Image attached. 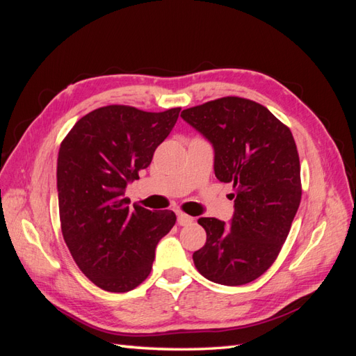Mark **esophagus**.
Here are the masks:
<instances>
[{"label":"esophagus","instance_id":"1","mask_svg":"<svg viewBox=\"0 0 356 356\" xmlns=\"http://www.w3.org/2000/svg\"><path fill=\"white\" fill-rule=\"evenodd\" d=\"M193 222H194V218L191 216H186L184 213H179L177 214V223L180 226H188V225H191Z\"/></svg>","mask_w":356,"mask_h":356}]
</instances>
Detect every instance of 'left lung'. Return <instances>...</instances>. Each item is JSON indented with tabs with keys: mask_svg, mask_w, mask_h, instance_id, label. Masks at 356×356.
Segmentation results:
<instances>
[{
	"mask_svg": "<svg viewBox=\"0 0 356 356\" xmlns=\"http://www.w3.org/2000/svg\"><path fill=\"white\" fill-rule=\"evenodd\" d=\"M184 120L214 147V172L234 184L231 226L199 218L207 243L193 254L211 282H254L275 261L301 200L300 157L289 128L245 97L226 96L182 111Z\"/></svg>",
	"mask_w": 356,
	"mask_h": 356,
	"instance_id": "left-lung-1",
	"label": "left lung"
}]
</instances>
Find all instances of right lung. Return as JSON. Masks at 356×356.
<instances>
[{"label":"right lung","mask_w":356,"mask_h":356,"mask_svg":"<svg viewBox=\"0 0 356 356\" xmlns=\"http://www.w3.org/2000/svg\"><path fill=\"white\" fill-rule=\"evenodd\" d=\"M180 108L161 113L107 105L81 118L58 154L59 220L78 268L97 287L128 292L145 280L172 211L127 207L128 182L151 163Z\"/></svg>","instance_id":"1"}]
</instances>
